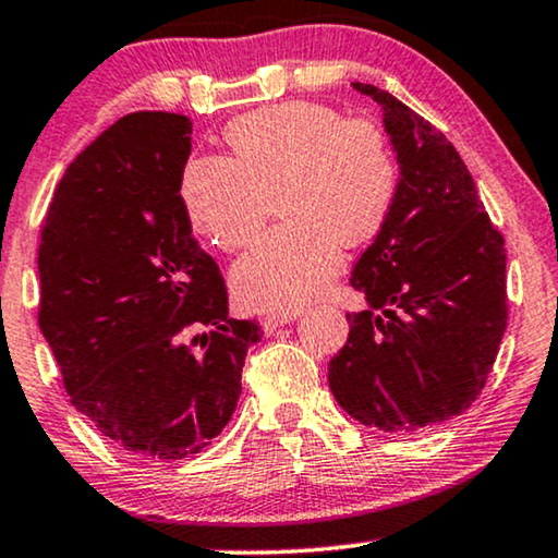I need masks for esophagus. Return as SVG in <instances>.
<instances>
[{
	"mask_svg": "<svg viewBox=\"0 0 558 558\" xmlns=\"http://www.w3.org/2000/svg\"><path fill=\"white\" fill-rule=\"evenodd\" d=\"M294 317H296V312H279V315H266L262 319V327H264L266 332H274V330H277V327L292 323Z\"/></svg>",
	"mask_w": 558,
	"mask_h": 558,
	"instance_id": "34e87169",
	"label": "esophagus"
}]
</instances>
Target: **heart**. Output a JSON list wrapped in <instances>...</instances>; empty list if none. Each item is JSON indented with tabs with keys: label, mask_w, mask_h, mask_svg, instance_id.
Segmentation results:
<instances>
[{
	"label": "heart",
	"mask_w": 558,
	"mask_h": 558,
	"mask_svg": "<svg viewBox=\"0 0 558 558\" xmlns=\"http://www.w3.org/2000/svg\"><path fill=\"white\" fill-rule=\"evenodd\" d=\"M231 157H193L180 174L190 223L216 246L254 241L279 195L274 228L233 269L246 307L289 312L338 277L340 243L361 246L386 223L396 197V159L373 119L330 106L287 101L243 113L226 129Z\"/></svg>",
	"instance_id": "1"
}]
</instances>
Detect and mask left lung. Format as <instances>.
I'll list each match as a JSON object with an SVG mask.
<instances>
[{
	"instance_id": "obj_1",
	"label": "left lung",
	"mask_w": 558,
	"mask_h": 558,
	"mask_svg": "<svg viewBox=\"0 0 558 558\" xmlns=\"http://www.w3.org/2000/svg\"><path fill=\"white\" fill-rule=\"evenodd\" d=\"M353 86L384 109L399 185L350 277L368 307L348 315L327 380L361 424L416 432L485 388L508 325L506 241L452 142L388 90Z\"/></svg>"
}]
</instances>
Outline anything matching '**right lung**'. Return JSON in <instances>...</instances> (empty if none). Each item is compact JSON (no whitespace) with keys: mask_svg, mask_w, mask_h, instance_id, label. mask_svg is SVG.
<instances>
[{"mask_svg":"<svg viewBox=\"0 0 558 558\" xmlns=\"http://www.w3.org/2000/svg\"><path fill=\"white\" fill-rule=\"evenodd\" d=\"M193 121L134 111L68 165L45 216L37 323L65 391L147 460L197 454L231 422L254 319L228 317L180 197Z\"/></svg>","mask_w":558,"mask_h":558,"instance_id":"right-lung-1","label":"right lung"}]
</instances>
